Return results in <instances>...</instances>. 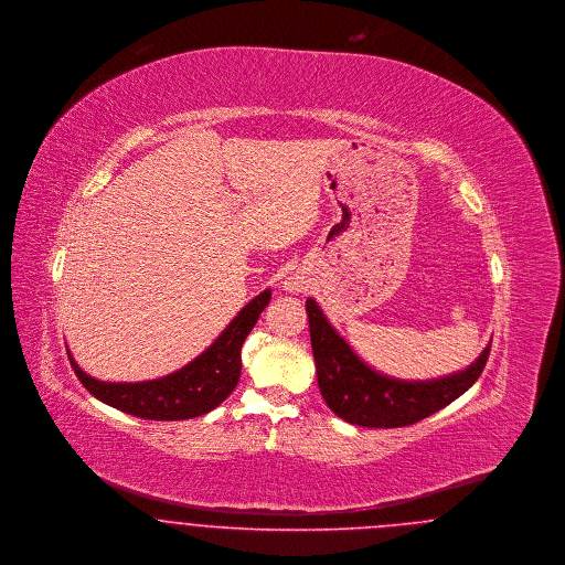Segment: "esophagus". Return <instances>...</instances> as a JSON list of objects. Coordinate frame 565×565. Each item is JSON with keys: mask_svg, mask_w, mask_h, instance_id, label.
<instances>
[{"mask_svg": "<svg viewBox=\"0 0 565 565\" xmlns=\"http://www.w3.org/2000/svg\"><path fill=\"white\" fill-rule=\"evenodd\" d=\"M288 290H299V286L297 284H288Z\"/></svg>", "mask_w": 565, "mask_h": 565, "instance_id": "esophagus-1", "label": "esophagus"}]
</instances>
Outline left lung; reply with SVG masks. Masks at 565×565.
<instances>
[{
  "label": "left lung",
  "instance_id": "1",
  "mask_svg": "<svg viewBox=\"0 0 565 565\" xmlns=\"http://www.w3.org/2000/svg\"><path fill=\"white\" fill-rule=\"evenodd\" d=\"M305 307L320 393L339 418L359 427L397 429L431 416L473 386L491 352L489 343L459 373L425 382H405L377 373L363 363L332 329L316 300L307 299Z\"/></svg>",
  "mask_w": 565,
  "mask_h": 565
}]
</instances>
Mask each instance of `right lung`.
<instances>
[{
	"instance_id": "right-lung-1",
	"label": "right lung",
	"mask_w": 565,
	"mask_h": 565,
	"mask_svg": "<svg viewBox=\"0 0 565 565\" xmlns=\"http://www.w3.org/2000/svg\"><path fill=\"white\" fill-rule=\"evenodd\" d=\"M268 300L270 290L249 300L199 359L158 380L102 382L76 365L70 352L67 359L81 384L110 407L145 420L196 418L233 393L241 375V345L256 327Z\"/></svg>"
}]
</instances>
